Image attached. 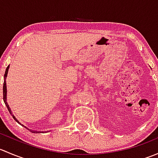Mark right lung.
I'll return each mask as SVG.
<instances>
[{"mask_svg": "<svg viewBox=\"0 0 158 158\" xmlns=\"http://www.w3.org/2000/svg\"><path fill=\"white\" fill-rule=\"evenodd\" d=\"M9 66H8L7 67V69H6V71H5V74H4V86H3V95H4V96H3V98H4V103H5V105H6V106H7V109H8V111H9V112H10V114H11V115H12V117H13V118L14 119V120L16 121V122H18L19 124H20V122H18V120H17V118H15V116L14 115V114H13V113H12V111H11V110H10V108L9 107V106H8V104H7V85H6V81H5V79H6V78H7V73H8V69H9ZM20 125H21V124H20ZM23 127H24V128H26L27 129H28V130H30V131L31 132H33V133H40V131H32V130H30V129H29V128H27L26 126H24V125H23Z\"/></svg>", "mask_w": 158, "mask_h": 158, "instance_id": "1", "label": "right lung"}]
</instances>
